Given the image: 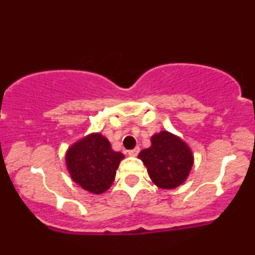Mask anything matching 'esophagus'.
<instances>
[{
	"label": "esophagus",
	"mask_w": 255,
	"mask_h": 255,
	"mask_svg": "<svg viewBox=\"0 0 255 255\" xmlns=\"http://www.w3.org/2000/svg\"><path fill=\"white\" fill-rule=\"evenodd\" d=\"M139 152H140V148L135 147L134 150L128 151V154H129V156H131V157H135V156H137V154H139Z\"/></svg>",
	"instance_id": "34e87169"
}]
</instances>
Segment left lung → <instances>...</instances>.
Here are the masks:
<instances>
[{
    "label": "left lung",
    "instance_id": "left-lung-1",
    "mask_svg": "<svg viewBox=\"0 0 255 255\" xmlns=\"http://www.w3.org/2000/svg\"><path fill=\"white\" fill-rule=\"evenodd\" d=\"M150 148L139 153L151 180L159 188H176L184 182L191 171V150L180 137L164 130L152 136Z\"/></svg>",
    "mask_w": 255,
    "mask_h": 255
}]
</instances>
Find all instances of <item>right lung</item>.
<instances>
[{
  "instance_id": "1",
  "label": "right lung",
  "mask_w": 255,
  "mask_h": 255,
  "mask_svg": "<svg viewBox=\"0 0 255 255\" xmlns=\"http://www.w3.org/2000/svg\"><path fill=\"white\" fill-rule=\"evenodd\" d=\"M124 158L121 152L111 148L108 139L101 134H91L69 148L66 162L74 182L85 191L101 194L110 188Z\"/></svg>"
}]
</instances>
